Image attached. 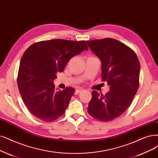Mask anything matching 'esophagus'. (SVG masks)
<instances>
[{
  "label": "esophagus",
  "instance_id": "obj_1",
  "mask_svg": "<svg viewBox=\"0 0 158 158\" xmlns=\"http://www.w3.org/2000/svg\"><path fill=\"white\" fill-rule=\"evenodd\" d=\"M83 90H84L83 89H77V90H75V94H78V93H80V92H83Z\"/></svg>",
  "mask_w": 158,
  "mask_h": 158
}]
</instances>
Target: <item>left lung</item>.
Masks as SVG:
<instances>
[{"label":"left lung","mask_w":158,"mask_h":158,"mask_svg":"<svg viewBox=\"0 0 158 158\" xmlns=\"http://www.w3.org/2000/svg\"><path fill=\"white\" fill-rule=\"evenodd\" d=\"M102 61V81L110 86L106 95L92 91L88 112L102 122L119 117L130 106L139 86L140 63L130 48L106 38L86 42Z\"/></svg>","instance_id":"1"}]
</instances>
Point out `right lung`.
Returning <instances> with one entry per match:
<instances>
[{"mask_svg":"<svg viewBox=\"0 0 158 158\" xmlns=\"http://www.w3.org/2000/svg\"><path fill=\"white\" fill-rule=\"evenodd\" d=\"M88 50L85 41L56 39L31 45L20 61L17 85L23 103L35 117L53 121L64 114L75 89L56 90L52 81L71 58Z\"/></svg>","mask_w":158,"mask_h":158,"instance_id":"right-lung-1","label":"right lung"}]
</instances>
